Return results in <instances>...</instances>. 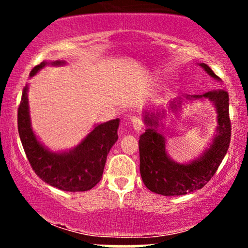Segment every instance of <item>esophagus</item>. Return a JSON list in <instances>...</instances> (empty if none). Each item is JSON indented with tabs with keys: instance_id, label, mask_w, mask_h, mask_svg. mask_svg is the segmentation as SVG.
<instances>
[{
	"instance_id": "34e87169",
	"label": "esophagus",
	"mask_w": 248,
	"mask_h": 248,
	"mask_svg": "<svg viewBox=\"0 0 248 248\" xmlns=\"http://www.w3.org/2000/svg\"><path fill=\"white\" fill-rule=\"evenodd\" d=\"M132 124H133V128L136 130V132H140L142 128H143L144 124L141 116H134L132 119Z\"/></svg>"
}]
</instances>
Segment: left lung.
I'll use <instances>...</instances> for the list:
<instances>
[{"instance_id": "8db88e82", "label": "left lung", "mask_w": 248, "mask_h": 248, "mask_svg": "<svg viewBox=\"0 0 248 248\" xmlns=\"http://www.w3.org/2000/svg\"><path fill=\"white\" fill-rule=\"evenodd\" d=\"M209 76L219 80V77L207 66L201 64ZM189 99L205 98L213 102L218 113L217 135L212 144L201 157L189 164L171 161L166 152V141L160 133L158 114L152 113L144 116L148 128L139 140L140 150V172L142 181L150 191L163 196H181L202 189L213 177L231 141V120L229 113V93L225 90H212L204 94L186 95ZM179 100L171 102L172 108L177 107Z\"/></svg>"}]
</instances>
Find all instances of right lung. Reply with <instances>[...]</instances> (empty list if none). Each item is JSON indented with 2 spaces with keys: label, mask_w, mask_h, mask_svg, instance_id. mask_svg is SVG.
<instances>
[{
  "label": "right lung",
  "mask_w": 248,
  "mask_h": 248,
  "mask_svg": "<svg viewBox=\"0 0 248 248\" xmlns=\"http://www.w3.org/2000/svg\"><path fill=\"white\" fill-rule=\"evenodd\" d=\"M47 62H42L33 67L30 77L35 76ZM64 64L53 62L52 65ZM28 86L23 88L18 106L17 124L22 146L31 168L42 181L62 191H87L100 182L110 148L118 140L119 119L94 127L79 146L67 153H51L37 140L31 129Z\"/></svg>",
  "instance_id": "1"
}]
</instances>
